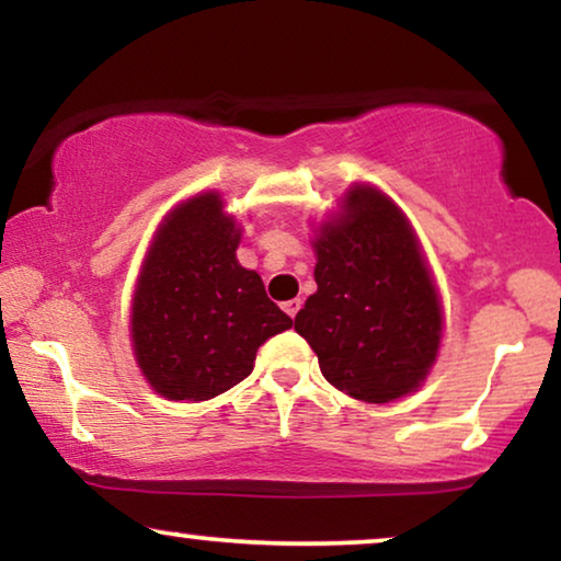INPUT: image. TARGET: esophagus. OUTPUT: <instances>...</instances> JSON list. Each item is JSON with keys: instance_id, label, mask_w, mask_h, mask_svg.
<instances>
[{"instance_id": "34e87169", "label": "esophagus", "mask_w": 561, "mask_h": 561, "mask_svg": "<svg viewBox=\"0 0 561 561\" xmlns=\"http://www.w3.org/2000/svg\"><path fill=\"white\" fill-rule=\"evenodd\" d=\"M301 304H304L301 298H290V301L283 304V311H286L290 319H296V313H298V309H301Z\"/></svg>"}]
</instances>
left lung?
I'll list each match as a JSON object with an SVG mask.
<instances>
[{"label": "left lung", "mask_w": 561, "mask_h": 561, "mask_svg": "<svg viewBox=\"0 0 561 561\" xmlns=\"http://www.w3.org/2000/svg\"><path fill=\"white\" fill-rule=\"evenodd\" d=\"M336 206L313 229L317 294L296 313V332L336 390L365 403L398 401L424 386L439 355V288L393 198L355 183Z\"/></svg>", "instance_id": "left-lung-1"}]
</instances>
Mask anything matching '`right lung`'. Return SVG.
Wrapping results in <instances>:
<instances>
[{
	"label": "right lung",
	"mask_w": 561,
	"mask_h": 561,
	"mask_svg": "<svg viewBox=\"0 0 561 561\" xmlns=\"http://www.w3.org/2000/svg\"><path fill=\"white\" fill-rule=\"evenodd\" d=\"M242 227L217 191L165 214L137 275L129 336L142 378L168 401H209L248 378L260 344L290 329L263 278L240 265Z\"/></svg>",
	"instance_id": "obj_1"
}]
</instances>
